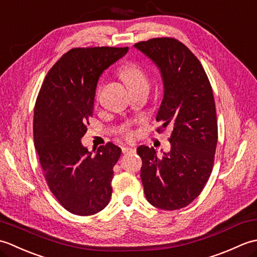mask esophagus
I'll list each match as a JSON object with an SVG mask.
<instances>
[{
  "mask_svg": "<svg viewBox=\"0 0 257 257\" xmlns=\"http://www.w3.org/2000/svg\"><path fill=\"white\" fill-rule=\"evenodd\" d=\"M136 150L135 147H123L122 152L123 154H128V152H134Z\"/></svg>",
  "mask_w": 257,
  "mask_h": 257,
  "instance_id": "1",
  "label": "esophagus"
}]
</instances>
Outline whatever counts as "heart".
<instances>
[{"instance_id": "1", "label": "heart", "mask_w": 257, "mask_h": 257, "mask_svg": "<svg viewBox=\"0 0 257 257\" xmlns=\"http://www.w3.org/2000/svg\"><path fill=\"white\" fill-rule=\"evenodd\" d=\"M120 76H121V78L130 90L138 88V87L141 86H148V78H147L146 72L138 64L133 63L125 65L120 70ZM125 136L130 138L132 137V133L127 130Z\"/></svg>"}]
</instances>
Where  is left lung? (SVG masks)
I'll return each instance as SVG.
<instances>
[{
	"label": "left lung",
	"mask_w": 257,
	"mask_h": 257,
	"mask_svg": "<svg viewBox=\"0 0 257 257\" xmlns=\"http://www.w3.org/2000/svg\"><path fill=\"white\" fill-rule=\"evenodd\" d=\"M135 47L160 69L165 94L157 132L171 130V148L163 156L152 147L137 149L145 195L161 210H179L200 195L214 163L217 121L212 87L199 59L176 38H151Z\"/></svg>",
	"instance_id": "1"
}]
</instances>
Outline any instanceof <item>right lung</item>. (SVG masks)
Here are the masks:
<instances>
[{"label": "right lung", "instance_id": "right-lung-1", "mask_svg": "<svg viewBox=\"0 0 257 257\" xmlns=\"http://www.w3.org/2000/svg\"><path fill=\"white\" fill-rule=\"evenodd\" d=\"M128 47H77L50 69L38 92L33 135L43 174L68 212L87 216L105 209L121 149L111 143L94 156L81 145L94 111L98 79Z\"/></svg>", "mask_w": 257, "mask_h": 257}]
</instances>
